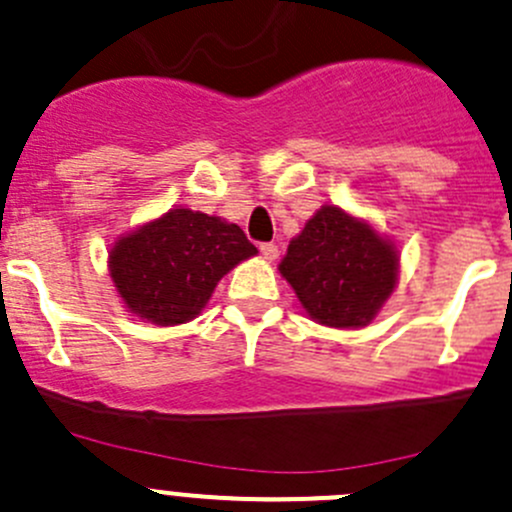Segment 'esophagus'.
Returning a JSON list of instances; mask_svg holds the SVG:
<instances>
[{
  "label": "esophagus",
  "mask_w": 512,
  "mask_h": 512,
  "mask_svg": "<svg viewBox=\"0 0 512 512\" xmlns=\"http://www.w3.org/2000/svg\"><path fill=\"white\" fill-rule=\"evenodd\" d=\"M258 251H261V256L266 258V261H273V258H278V246L276 244H261V246H258Z\"/></svg>",
  "instance_id": "esophagus-1"
}]
</instances>
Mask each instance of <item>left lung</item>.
Wrapping results in <instances>:
<instances>
[{"mask_svg":"<svg viewBox=\"0 0 512 512\" xmlns=\"http://www.w3.org/2000/svg\"><path fill=\"white\" fill-rule=\"evenodd\" d=\"M313 321L358 328L373 321L398 281V251L371 224L321 206L278 266Z\"/></svg>","mask_w":512,"mask_h":512,"instance_id":"1","label":"left lung"}]
</instances>
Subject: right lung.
<instances>
[{
    "mask_svg": "<svg viewBox=\"0 0 512 512\" xmlns=\"http://www.w3.org/2000/svg\"><path fill=\"white\" fill-rule=\"evenodd\" d=\"M254 254L256 246L236 224L171 209L116 241L109 273L131 313L156 326H176L199 316L216 283Z\"/></svg>",
    "mask_w": 512,
    "mask_h": 512,
    "instance_id": "obj_1",
    "label": "right lung"
}]
</instances>
